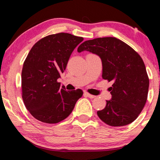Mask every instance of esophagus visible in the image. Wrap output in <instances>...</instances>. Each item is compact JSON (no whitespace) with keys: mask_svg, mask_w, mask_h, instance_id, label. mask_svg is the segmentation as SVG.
Segmentation results:
<instances>
[{"mask_svg":"<svg viewBox=\"0 0 160 160\" xmlns=\"http://www.w3.org/2000/svg\"><path fill=\"white\" fill-rule=\"evenodd\" d=\"M83 96H86V97H88V98H94L95 97V96H93V95H91V94H90V93H88V92H84V93H83Z\"/></svg>","mask_w":160,"mask_h":160,"instance_id":"obj_1","label":"esophagus"}]
</instances>
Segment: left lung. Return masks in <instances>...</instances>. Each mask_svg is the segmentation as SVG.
Wrapping results in <instances>:
<instances>
[{
    "mask_svg": "<svg viewBox=\"0 0 160 160\" xmlns=\"http://www.w3.org/2000/svg\"><path fill=\"white\" fill-rule=\"evenodd\" d=\"M89 51L99 56L102 78L113 82L112 98L97 114L112 127H122L138 117L146 102L149 78L145 64L128 45L114 37L97 38L83 42L77 51Z\"/></svg>",
    "mask_w": 160,
    "mask_h": 160,
    "instance_id": "1",
    "label": "left lung"
}]
</instances>
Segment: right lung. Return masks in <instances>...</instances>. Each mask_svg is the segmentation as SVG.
Returning <instances> with one entry per match:
<instances>
[{
	"label": "right lung",
	"instance_id": "obj_1",
	"mask_svg": "<svg viewBox=\"0 0 160 160\" xmlns=\"http://www.w3.org/2000/svg\"><path fill=\"white\" fill-rule=\"evenodd\" d=\"M83 38L67 33L49 35L34 44L22 71V98L35 119L56 124L66 119L82 98L81 89L66 91L57 80Z\"/></svg>",
	"mask_w": 160,
	"mask_h": 160
}]
</instances>
